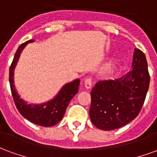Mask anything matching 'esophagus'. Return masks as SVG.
<instances>
[{"instance_id":"esophagus-1","label":"esophagus","mask_w":157,"mask_h":157,"mask_svg":"<svg viewBox=\"0 0 157 157\" xmlns=\"http://www.w3.org/2000/svg\"><path fill=\"white\" fill-rule=\"evenodd\" d=\"M84 86L86 89H90L92 87V80L90 78L86 79L85 82H84Z\"/></svg>"}]
</instances>
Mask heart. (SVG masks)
<instances>
[{
    "mask_svg": "<svg viewBox=\"0 0 157 157\" xmlns=\"http://www.w3.org/2000/svg\"><path fill=\"white\" fill-rule=\"evenodd\" d=\"M116 65H117V61L116 60H112V61L109 62L105 67L106 73H111V72L113 71V70L116 67Z\"/></svg>",
    "mask_w": 157,
    "mask_h": 157,
    "instance_id": "heart-1",
    "label": "heart"
}]
</instances>
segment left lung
<instances>
[{
    "label": "left lung",
    "mask_w": 157,
    "mask_h": 157,
    "mask_svg": "<svg viewBox=\"0 0 157 157\" xmlns=\"http://www.w3.org/2000/svg\"><path fill=\"white\" fill-rule=\"evenodd\" d=\"M150 85L145 54L135 48L132 69L115 80L100 81L91 92L90 118L96 127L113 130L127 124L140 112Z\"/></svg>",
    "instance_id": "8db88e82"
}]
</instances>
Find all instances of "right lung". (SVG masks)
Instances as JSON below:
<instances>
[{
    "instance_id": "1",
    "label": "right lung",
    "mask_w": 157,
    "mask_h": 157,
    "mask_svg": "<svg viewBox=\"0 0 157 157\" xmlns=\"http://www.w3.org/2000/svg\"><path fill=\"white\" fill-rule=\"evenodd\" d=\"M34 42L33 39L29 40L18 47L14 55V59L9 70V82L12 95L15 105L19 113L25 118L33 124L44 127H51L57 124L65 113L69 103L78 92L80 79L68 82L63 86L54 98L43 103H28L20 98L14 83V71L21 53L29 43Z\"/></svg>"
}]
</instances>
